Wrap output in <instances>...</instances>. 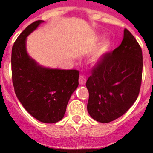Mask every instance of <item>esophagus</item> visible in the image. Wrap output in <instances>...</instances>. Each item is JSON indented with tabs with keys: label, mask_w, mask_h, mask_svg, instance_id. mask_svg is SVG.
<instances>
[{
	"label": "esophagus",
	"mask_w": 153,
	"mask_h": 153,
	"mask_svg": "<svg viewBox=\"0 0 153 153\" xmlns=\"http://www.w3.org/2000/svg\"><path fill=\"white\" fill-rule=\"evenodd\" d=\"M85 81H86V79L85 77V76H80V77H79V83H80V85H83L85 84Z\"/></svg>",
	"instance_id": "1"
}]
</instances>
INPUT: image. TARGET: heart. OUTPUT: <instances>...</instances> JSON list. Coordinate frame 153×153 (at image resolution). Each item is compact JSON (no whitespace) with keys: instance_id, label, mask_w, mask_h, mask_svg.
I'll use <instances>...</instances> for the list:
<instances>
[{"instance_id":"obj_1","label":"heart","mask_w":153,"mask_h":153,"mask_svg":"<svg viewBox=\"0 0 153 153\" xmlns=\"http://www.w3.org/2000/svg\"><path fill=\"white\" fill-rule=\"evenodd\" d=\"M100 37L97 38V41H100ZM112 41L108 39H105L101 42L100 47L97 50L96 53L94 54L93 58V62L94 63H100L106 56L107 54L110 53V51L112 50Z\"/></svg>"}]
</instances>
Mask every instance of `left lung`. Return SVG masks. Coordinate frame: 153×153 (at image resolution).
<instances>
[{"label":"left lung","mask_w":153,"mask_h":153,"mask_svg":"<svg viewBox=\"0 0 153 153\" xmlns=\"http://www.w3.org/2000/svg\"><path fill=\"white\" fill-rule=\"evenodd\" d=\"M142 72L141 47L125 29L121 44L98 63L86 81L90 117L108 123L125 114L138 98Z\"/></svg>","instance_id":"left-lung-1"}]
</instances>
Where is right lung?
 Returning a JSON list of instances; mask_svg holds the SVG:
<instances>
[{"label":"right lung","mask_w":153,"mask_h":153,"mask_svg":"<svg viewBox=\"0 0 153 153\" xmlns=\"http://www.w3.org/2000/svg\"><path fill=\"white\" fill-rule=\"evenodd\" d=\"M43 20L23 30L12 48L11 68L14 92L31 116L43 123L62 120L67 105L78 87L79 71L40 65L27 51V38Z\"/></svg>","instance_id":"add662e5"}]
</instances>
